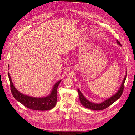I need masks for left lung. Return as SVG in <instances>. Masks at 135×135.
<instances>
[{"label": "left lung", "instance_id": "left-lung-1", "mask_svg": "<svg viewBox=\"0 0 135 135\" xmlns=\"http://www.w3.org/2000/svg\"><path fill=\"white\" fill-rule=\"evenodd\" d=\"M117 43L119 45L121 46V43L119 42L118 40H117ZM126 76H127V74H126V76L123 79V81L122 83V84H121L119 91L114 95L112 96L111 98L107 99V100H105L104 101H103V102H102L101 103H99V104L93 103L88 101L83 96V95L81 93V92L79 89H78V92L79 93L80 101L81 103L85 108L91 109V110H103V109L108 108L110 105H111L113 103H114L116 100H117L121 96V95L123 92L124 82H125Z\"/></svg>", "mask_w": 135, "mask_h": 135}]
</instances>
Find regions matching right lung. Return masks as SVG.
I'll list each match as a JSON object with an SVG mask.
<instances>
[{
    "mask_svg": "<svg viewBox=\"0 0 135 135\" xmlns=\"http://www.w3.org/2000/svg\"><path fill=\"white\" fill-rule=\"evenodd\" d=\"M10 81L11 92L16 100L26 107L35 110H49L55 107L57 101V91L61 81L57 82L54 86L51 94L46 97L35 98L25 95L18 91L13 85L9 73L8 72Z\"/></svg>",
    "mask_w": 135,
    "mask_h": 135,
    "instance_id": "1",
    "label": "right lung"
}]
</instances>
